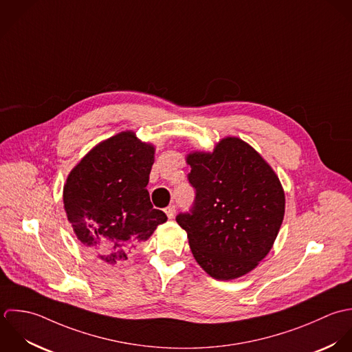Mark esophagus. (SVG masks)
<instances>
[{
	"label": "esophagus",
	"mask_w": 352,
	"mask_h": 352,
	"mask_svg": "<svg viewBox=\"0 0 352 352\" xmlns=\"http://www.w3.org/2000/svg\"><path fill=\"white\" fill-rule=\"evenodd\" d=\"M165 213L168 216V219H173L176 214V206L175 205H169L168 208H165Z\"/></svg>",
	"instance_id": "esophagus-1"
}]
</instances>
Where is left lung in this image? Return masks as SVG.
<instances>
[{
    "label": "left lung",
    "instance_id": "obj_1",
    "mask_svg": "<svg viewBox=\"0 0 352 352\" xmlns=\"http://www.w3.org/2000/svg\"><path fill=\"white\" fill-rule=\"evenodd\" d=\"M192 206L176 216L197 262L217 280L252 270L270 251L284 219L280 180L263 158L237 138L187 158Z\"/></svg>",
    "mask_w": 352,
    "mask_h": 352
}]
</instances>
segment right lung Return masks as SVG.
Here are the masks:
<instances>
[{"mask_svg": "<svg viewBox=\"0 0 352 352\" xmlns=\"http://www.w3.org/2000/svg\"><path fill=\"white\" fill-rule=\"evenodd\" d=\"M154 147L121 132L94 147L69 173L64 208L83 245L108 263L147 240L168 217L146 188Z\"/></svg>", "mask_w": 352, "mask_h": 352, "instance_id": "obj_1", "label": "right lung"}]
</instances>
